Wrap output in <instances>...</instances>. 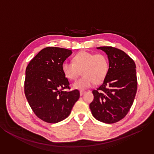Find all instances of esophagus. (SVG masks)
<instances>
[{
	"label": "esophagus",
	"mask_w": 154,
	"mask_h": 154,
	"mask_svg": "<svg viewBox=\"0 0 154 154\" xmlns=\"http://www.w3.org/2000/svg\"><path fill=\"white\" fill-rule=\"evenodd\" d=\"M84 93H85L84 91H80V95H81V96H82Z\"/></svg>",
	"instance_id": "1"
}]
</instances>
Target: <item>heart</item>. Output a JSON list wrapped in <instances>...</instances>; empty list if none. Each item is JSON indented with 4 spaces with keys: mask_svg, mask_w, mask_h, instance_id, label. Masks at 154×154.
<instances>
[{
    "mask_svg": "<svg viewBox=\"0 0 154 154\" xmlns=\"http://www.w3.org/2000/svg\"><path fill=\"white\" fill-rule=\"evenodd\" d=\"M62 70L70 80L76 79L82 70L83 76L74 82L72 86L83 90L92 86L94 82L99 83L105 79L109 70V60L103 54L82 51L74 56L73 62H63Z\"/></svg>",
    "mask_w": 154,
    "mask_h": 154,
    "instance_id": "heart-1",
    "label": "heart"
}]
</instances>
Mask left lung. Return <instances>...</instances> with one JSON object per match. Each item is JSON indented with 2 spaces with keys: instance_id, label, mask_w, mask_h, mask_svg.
<instances>
[{
  "instance_id": "1",
  "label": "left lung",
  "mask_w": 154,
  "mask_h": 154,
  "mask_svg": "<svg viewBox=\"0 0 154 154\" xmlns=\"http://www.w3.org/2000/svg\"><path fill=\"white\" fill-rule=\"evenodd\" d=\"M107 55L109 70L102 84L93 90L90 104L93 116L106 124L123 119L134 102L137 90L136 65L129 56L113 47H98Z\"/></svg>"
}]
</instances>
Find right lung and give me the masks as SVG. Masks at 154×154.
Here are the masks:
<instances>
[{
    "mask_svg": "<svg viewBox=\"0 0 154 154\" xmlns=\"http://www.w3.org/2000/svg\"><path fill=\"white\" fill-rule=\"evenodd\" d=\"M71 54L70 49L48 47L38 52L26 69V97L36 116L48 123L66 119L79 98V90H64L70 89L69 82L62 64Z\"/></svg>",
    "mask_w": 154,
    "mask_h": 154,
    "instance_id": "obj_1",
    "label": "right lung"
}]
</instances>
